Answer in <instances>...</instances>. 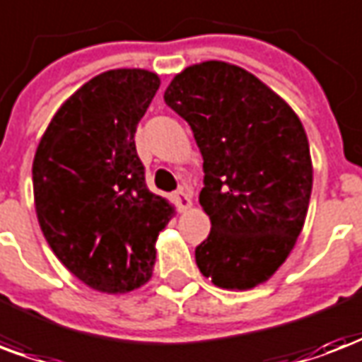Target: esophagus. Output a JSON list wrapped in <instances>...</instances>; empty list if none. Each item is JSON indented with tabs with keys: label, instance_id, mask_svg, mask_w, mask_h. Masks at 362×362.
Masks as SVG:
<instances>
[{
	"label": "esophagus",
	"instance_id": "esophagus-1",
	"mask_svg": "<svg viewBox=\"0 0 362 362\" xmlns=\"http://www.w3.org/2000/svg\"><path fill=\"white\" fill-rule=\"evenodd\" d=\"M175 201L180 211H187V209L192 206V199H189V195H187L184 189H178V192L175 193Z\"/></svg>",
	"mask_w": 362,
	"mask_h": 362
}]
</instances>
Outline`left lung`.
Here are the masks:
<instances>
[{"mask_svg":"<svg viewBox=\"0 0 362 362\" xmlns=\"http://www.w3.org/2000/svg\"><path fill=\"white\" fill-rule=\"evenodd\" d=\"M165 102L192 127L203 156L199 203L211 233L195 248L199 272L228 291L266 283L296 245L310 205L302 121L266 83L222 60L176 74Z\"/></svg>","mask_w":362,"mask_h":362,"instance_id":"1","label":"left lung"}]
</instances>
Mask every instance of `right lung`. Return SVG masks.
Wrapping results in <instances>:
<instances>
[{
  "instance_id": "right-lung-1",
  "label": "right lung",
  "mask_w": 362,
  "mask_h": 362,
  "mask_svg": "<svg viewBox=\"0 0 362 362\" xmlns=\"http://www.w3.org/2000/svg\"><path fill=\"white\" fill-rule=\"evenodd\" d=\"M138 68L104 71L54 114L32 165L40 228L66 269L95 291L123 294L148 283L156 241L175 206L146 186L134 144L159 89Z\"/></svg>"
}]
</instances>
